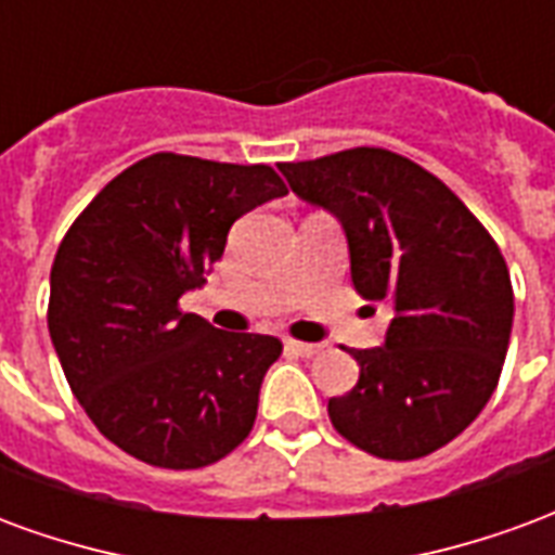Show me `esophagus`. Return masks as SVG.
Returning a JSON list of instances; mask_svg holds the SVG:
<instances>
[{
    "mask_svg": "<svg viewBox=\"0 0 555 555\" xmlns=\"http://www.w3.org/2000/svg\"><path fill=\"white\" fill-rule=\"evenodd\" d=\"M285 350H291L294 357H306V360H309V357H314V353L321 350V345H309V341H294V338H288V341H285Z\"/></svg>",
    "mask_w": 555,
    "mask_h": 555,
    "instance_id": "1",
    "label": "esophagus"
}]
</instances>
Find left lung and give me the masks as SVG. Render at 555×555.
<instances>
[{
	"mask_svg": "<svg viewBox=\"0 0 555 555\" xmlns=\"http://www.w3.org/2000/svg\"><path fill=\"white\" fill-rule=\"evenodd\" d=\"M302 202L338 219L350 282L392 309L384 348L350 350L360 380L330 398L336 430L362 452H437L488 404L514 321L500 246L457 195L413 159L350 147L279 163Z\"/></svg>",
	"mask_w": 555,
	"mask_h": 555,
	"instance_id": "8db88e82",
	"label": "left lung"
}]
</instances>
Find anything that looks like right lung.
I'll return each instance as SVG.
<instances>
[{
  "label": "right lung",
  "mask_w": 555,
  "mask_h": 555,
  "mask_svg": "<svg viewBox=\"0 0 555 555\" xmlns=\"http://www.w3.org/2000/svg\"><path fill=\"white\" fill-rule=\"evenodd\" d=\"M288 193L270 166L151 154L103 186L50 270V338L106 440L198 469L237 449L282 341L222 333L178 300L205 285L234 219Z\"/></svg>",
  "instance_id": "1"
}]
</instances>
